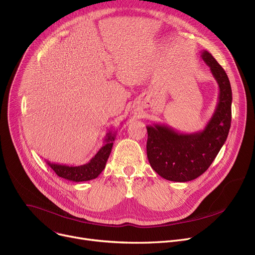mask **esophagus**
Returning a JSON list of instances; mask_svg holds the SVG:
<instances>
[{
  "mask_svg": "<svg viewBox=\"0 0 255 255\" xmlns=\"http://www.w3.org/2000/svg\"><path fill=\"white\" fill-rule=\"evenodd\" d=\"M131 114H133L134 116H138V117H139V115H140V111L137 109V107H134V106H133L132 109H131Z\"/></svg>",
  "mask_w": 255,
  "mask_h": 255,
  "instance_id": "1",
  "label": "esophagus"
}]
</instances>
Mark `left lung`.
Masks as SVG:
<instances>
[{"mask_svg":"<svg viewBox=\"0 0 255 255\" xmlns=\"http://www.w3.org/2000/svg\"><path fill=\"white\" fill-rule=\"evenodd\" d=\"M219 88L215 112L205 128L181 133L164 124L146 126V155L160 177L173 182L192 181L210 167L229 135L233 94L224 69L207 50L200 55Z\"/></svg>","mask_w":255,"mask_h":255,"instance_id":"1","label":"left lung"}]
</instances>
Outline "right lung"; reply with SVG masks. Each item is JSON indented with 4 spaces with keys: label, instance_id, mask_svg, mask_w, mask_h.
Returning <instances> with one entry per match:
<instances>
[{
    "label": "right lung",
    "instance_id": "1",
    "mask_svg": "<svg viewBox=\"0 0 255 255\" xmlns=\"http://www.w3.org/2000/svg\"><path fill=\"white\" fill-rule=\"evenodd\" d=\"M116 134L117 132H113L111 130L106 133L103 145L88 163L82 165H66L52 163L48 160H45V161L60 178L68 181L78 183L96 179L106 165L107 159L111 155L113 144L116 139Z\"/></svg>",
    "mask_w": 255,
    "mask_h": 255
}]
</instances>
